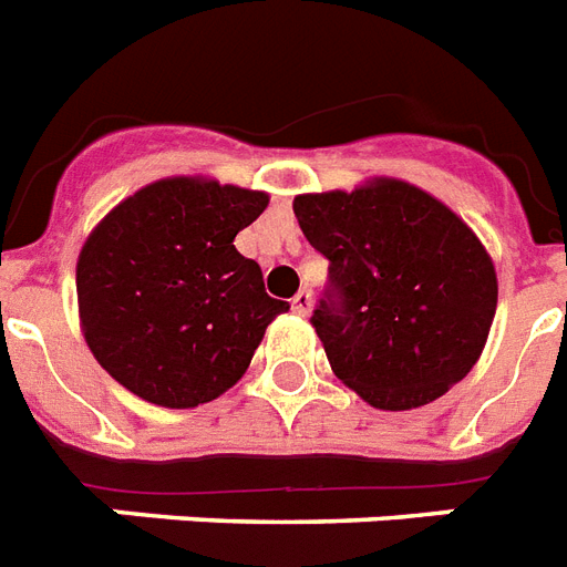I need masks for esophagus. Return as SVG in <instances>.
<instances>
[{"label":"esophagus","instance_id":"obj_1","mask_svg":"<svg viewBox=\"0 0 567 567\" xmlns=\"http://www.w3.org/2000/svg\"><path fill=\"white\" fill-rule=\"evenodd\" d=\"M311 302H315V297H311V291H306V288H302V291L293 293L291 309L297 311V315H302V318H306V315H309V311H311Z\"/></svg>","mask_w":567,"mask_h":567}]
</instances>
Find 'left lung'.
<instances>
[{
    "label": "left lung",
    "instance_id": "obj_1",
    "mask_svg": "<svg viewBox=\"0 0 567 567\" xmlns=\"http://www.w3.org/2000/svg\"><path fill=\"white\" fill-rule=\"evenodd\" d=\"M302 235L329 261L315 306L336 377L377 409L439 400L474 368L497 309V276L476 235L414 185L293 199Z\"/></svg>",
    "mask_w": 567,
    "mask_h": 567
}]
</instances>
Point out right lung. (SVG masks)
<instances>
[{"instance_id": "obj_1", "label": "right lung", "mask_w": 567, "mask_h": 567, "mask_svg": "<svg viewBox=\"0 0 567 567\" xmlns=\"http://www.w3.org/2000/svg\"><path fill=\"white\" fill-rule=\"evenodd\" d=\"M267 194L162 179L91 231L75 267L84 341L96 362L167 409H194L244 377L267 323L291 306L265 291L235 235Z\"/></svg>"}]
</instances>
